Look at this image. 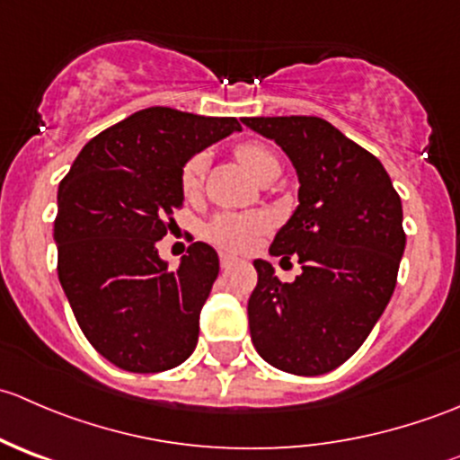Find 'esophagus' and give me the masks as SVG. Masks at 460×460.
Wrapping results in <instances>:
<instances>
[{"mask_svg":"<svg viewBox=\"0 0 460 460\" xmlns=\"http://www.w3.org/2000/svg\"><path fill=\"white\" fill-rule=\"evenodd\" d=\"M234 262H235V258L231 256V253H220V264H222V269H229Z\"/></svg>","mask_w":460,"mask_h":460,"instance_id":"obj_1","label":"esophagus"}]
</instances>
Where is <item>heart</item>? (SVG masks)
<instances>
[{
  "label": "heart",
  "instance_id": "1",
  "mask_svg": "<svg viewBox=\"0 0 460 460\" xmlns=\"http://www.w3.org/2000/svg\"><path fill=\"white\" fill-rule=\"evenodd\" d=\"M235 155L243 162L244 169L260 180L267 171L280 169L278 157L269 151L267 146L256 142H244L235 148ZM208 157L207 153H196L189 157L180 173V187H182L184 198L198 196L202 189L204 173H207ZM269 220L262 213H220L213 217L207 226V235L211 243L229 249V252H247L258 243L260 234L267 231Z\"/></svg>",
  "mask_w": 460,
  "mask_h": 460
}]
</instances>
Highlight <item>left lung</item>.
<instances>
[{"label": "left lung", "instance_id": "1", "mask_svg": "<svg viewBox=\"0 0 460 460\" xmlns=\"http://www.w3.org/2000/svg\"><path fill=\"white\" fill-rule=\"evenodd\" d=\"M289 155L298 207L269 253L298 258L303 273L280 282L253 260L249 298L253 347L269 365L320 376L356 354L394 294L405 252L402 204L378 157L314 115L243 118Z\"/></svg>", "mask_w": 460, "mask_h": 460}]
</instances>
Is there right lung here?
Returning a JSON list of instances; mask_svg holds the SVG:
<instances>
[{"instance_id": "right-lung-1", "label": "right lung", "mask_w": 460, "mask_h": 460, "mask_svg": "<svg viewBox=\"0 0 460 460\" xmlns=\"http://www.w3.org/2000/svg\"><path fill=\"white\" fill-rule=\"evenodd\" d=\"M240 128L235 118L151 106L93 137L59 182V282L88 342L115 367L164 372L196 349L217 253L193 243L171 271L155 243L184 202V162Z\"/></svg>"}]
</instances>
